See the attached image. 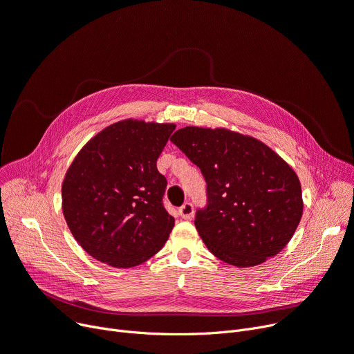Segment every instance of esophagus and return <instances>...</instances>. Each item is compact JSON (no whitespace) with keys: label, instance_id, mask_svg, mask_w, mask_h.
Listing matches in <instances>:
<instances>
[{"label":"esophagus","instance_id":"34e87169","mask_svg":"<svg viewBox=\"0 0 354 354\" xmlns=\"http://www.w3.org/2000/svg\"><path fill=\"white\" fill-rule=\"evenodd\" d=\"M178 213H180V216L184 218V221H190V218L193 217V214H194V207H193V205L192 203H184L180 209H178Z\"/></svg>","mask_w":354,"mask_h":354}]
</instances>
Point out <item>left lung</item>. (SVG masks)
<instances>
[{
    "label": "left lung",
    "mask_w": 354,
    "mask_h": 354,
    "mask_svg": "<svg viewBox=\"0 0 354 354\" xmlns=\"http://www.w3.org/2000/svg\"><path fill=\"white\" fill-rule=\"evenodd\" d=\"M171 141L207 183V206L194 225L216 258L248 268L287 246L304 205L295 171L275 151L225 128L186 127Z\"/></svg>",
    "instance_id": "left-lung-1"
}]
</instances>
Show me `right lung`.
Instances as JSON below:
<instances>
[{
    "label": "right lung",
    "instance_id": "1",
    "mask_svg": "<svg viewBox=\"0 0 354 354\" xmlns=\"http://www.w3.org/2000/svg\"><path fill=\"white\" fill-rule=\"evenodd\" d=\"M174 129L124 120L96 133L75 157L62 184V209L92 258L132 268L167 242L174 217L162 205L167 180L157 160Z\"/></svg>",
    "mask_w": 354,
    "mask_h": 354
}]
</instances>
